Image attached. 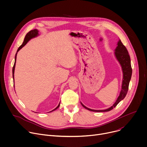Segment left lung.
<instances>
[{
	"label": "left lung",
	"instance_id": "obj_1",
	"mask_svg": "<svg viewBox=\"0 0 147 147\" xmlns=\"http://www.w3.org/2000/svg\"><path fill=\"white\" fill-rule=\"evenodd\" d=\"M115 56L117 59V60L119 61L120 64L121 65L123 73V81H122V86H121V90L120 91V95L119 97L117 98L116 102L113 104V105L111 107V108L105 109V110H93L89 109L85 107L84 105L81 102V104L82 106L91 111L93 112H108L113 109L114 108H115L117 105L121 100H123L125 95H126L128 90H129V82L131 80V75H132V68L131 66V60L130 55H129V52L125 48V47L123 44V43L121 42L120 40L117 43V47H116L115 49Z\"/></svg>",
	"mask_w": 147,
	"mask_h": 147
}]
</instances>
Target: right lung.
<instances>
[{
    "mask_svg": "<svg viewBox=\"0 0 147 147\" xmlns=\"http://www.w3.org/2000/svg\"><path fill=\"white\" fill-rule=\"evenodd\" d=\"M38 35V31L37 30H36V29L33 30H31V31H30V32H28L27 34V35H26V36H25V38H24V42H23V44L18 48V50H17V52L19 51H20L21 49H22L24 45H26V44L28 42V41L29 40H30V39H31V38H34V37ZM16 56H17V53L16 54V56H15V61H14V66H13V78H14V69H15L16 61ZM59 106H60V103L59 104V105H58L55 109H53V110L51 112H52V111H53L57 109L59 107Z\"/></svg>",
    "mask_w": 147,
    "mask_h": 147,
    "instance_id": "right-lung-1",
    "label": "right lung"
}]
</instances>
